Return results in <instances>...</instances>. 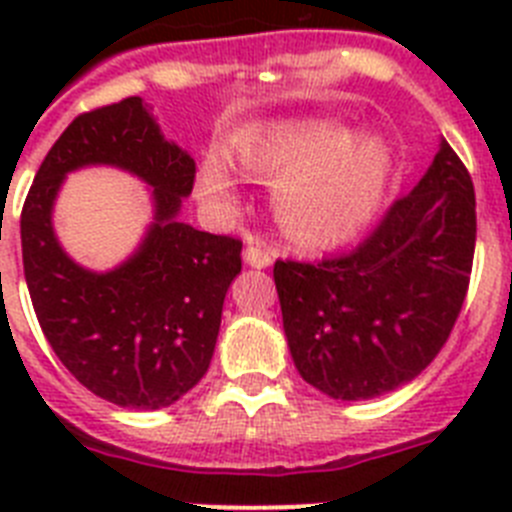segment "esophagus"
<instances>
[{"mask_svg": "<svg viewBox=\"0 0 512 512\" xmlns=\"http://www.w3.org/2000/svg\"><path fill=\"white\" fill-rule=\"evenodd\" d=\"M243 261H246L248 266H253V269H266V266H271V261H274V253L266 246H261V243H248V246L243 248Z\"/></svg>", "mask_w": 512, "mask_h": 512, "instance_id": "34e87169", "label": "esophagus"}]
</instances>
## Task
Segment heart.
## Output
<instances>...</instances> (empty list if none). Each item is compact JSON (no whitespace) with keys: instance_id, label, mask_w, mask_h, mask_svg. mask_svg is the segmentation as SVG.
<instances>
[{"instance_id":"1","label":"heart","mask_w":512,"mask_h":512,"mask_svg":"<svg viewBox=\"0 0 512 512\" xmlns=\"http://www.w3.org/2000/svg\"><path fill=\"white\" fill-rule=\"evenodd\" d=\"M230 156L246 176L274 182V217L302 246H336L359 235L377 217L397 166L390 140L359 135L330 117L243 128L230 138ZM197 194L215 210H233L241 200L238 176L220 151L202 156Z\"/></svg>"}]
</instances>
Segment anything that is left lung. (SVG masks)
Wrapping results in <instances>:
<instances>
[{
	"instance_id": "1",
	"label": "left lung",
	"mask_w": 512,
	"mask_h": 512,
	"mask_svg": "<svg viewBox=\"0 0 512 512\" xmlns=\"http://www.w3.org/2000/svg\"><path fill=\"white\" fill-rule=\"evenodd\" d=\"M474 241L472 176L441 138L423 179L359 248L320 264H274L284 336L302 379L346 402L413 382L459 318Z\"/></svg>"
}]
</instances>
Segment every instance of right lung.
<instances>
[{"mask_svg": "<svg viewBox=\"0 0 512 512\" xmlns=\"http://www.w3.org/2000/svg\"><path fill=\"white\" fill-rule=\"evenodd\" d=\"M112 165L149 187L154 217L128 260L94 272L70 259L52 225L65 176ZM194 158L166 140L140 97L79 115L53 143L20 217L35 315L61 364L89 392L130 410H161L205 377L241 241L179 220Z\"/></svg>", "mask_w": 512, "mask_h": 512, "instance_id": "right-lung-1", "label": "right lung"}]
</instances>
